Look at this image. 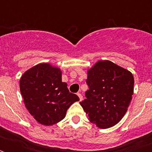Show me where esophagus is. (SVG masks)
<instances>
[{
    "label": "esophagus",
    "instance_id": "obj_1",
    "mask_svg": "<svg viewBox=\"0 0 152 152\" xmlns=\"http://www.w3.org/2000/svg\"><path fill=\"white\" fill-rule=\"evenodd\" d=\"M77 95H78L79 99H80V101H82L83 100V96H82L80 93H77Z\"/></svg>",
    "mask_w": 152,
    "mask_h": 152
}]
</instances>
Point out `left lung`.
I'll return each mask as SVG.
<instances>
[{
  "instance_id": "obj_1",
  "label": "left lung",
  "mask_w": 152,
  "mask_h": 152,
  "mask_svg": "<svg viewBox=\"0 0 152 152\" xmlns=\"http://www.w3.org/2000/svg\"><path fill=\"white\" fill-rule=\"evenodd\" d=\"M86 83L89 89L80 103L91 122L101 129L118 124L132 101V74L110 61H99L88 71Z\"/></svg>"
}]
</instances>
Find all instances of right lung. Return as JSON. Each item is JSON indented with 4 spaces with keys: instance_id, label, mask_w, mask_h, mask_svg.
Instances as JSON below:
<instances>
[{
    "instance_id": "1",
    "label": "right lung",
    "mask_w": 152,
    "mask_h": 152,
    "mask_svg": "<svg viewBox=\"0 0 152 152\" xmlns=\"http://www.w3.org/2000/svg\"><path fill=\"white\" fill-rule=\"evenodd\" d=\"M20 88L27 110L44 125L63 120L69 106L80 100L61 81V69L46 63L25 72L20 78Z\"/></svg>"
}]
</instances>
